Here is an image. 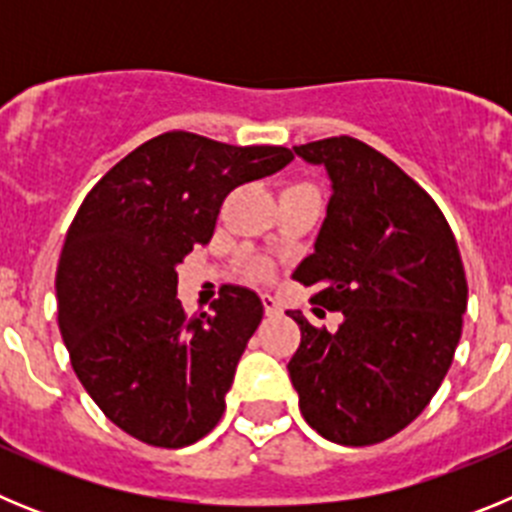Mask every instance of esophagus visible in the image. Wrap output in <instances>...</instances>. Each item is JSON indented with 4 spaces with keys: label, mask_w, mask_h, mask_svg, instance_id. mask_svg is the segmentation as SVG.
I'll list each match as a JSON object with an SVG mask.
<instances>
[{
    "label": "esophagus",
    "mask_w": 512,
    "mask_h": 512,
    "mask_svg": "<svg viewBox=\"0 0 512 512\" xmlns=\"http://www.w3.org/2000/svg\"><path fill=\"white\" fill-rule=\"evenodd\" d=\"M261 302H264V312H266V315H269V318H274V315H279V312H282L279 302L274 300V297H271V295L261 297Z\"/></svg>",
    "instance_id": "34e87169"
}]
</instances>
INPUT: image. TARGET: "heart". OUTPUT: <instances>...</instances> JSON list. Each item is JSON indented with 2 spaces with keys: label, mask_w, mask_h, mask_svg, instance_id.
Here are the masks:
<instances>
[{
  "label": "heart",
  "mask_w": 512,
  "mask_h": 512,
  "mask_svg": "<svg viewBox=\"0 0 512 512\" xmlns=\"http://www.w3.org/2000/svg\"><path fill=\"white\" fill-rule=\"evenodd\" d=\"M261 271V274H266V269H259Z\"/></svg>",
  "instance_id": "obj_1"
}]
</instances>
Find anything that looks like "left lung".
Segmentation results:
<instances>
[{
	"label": "left lung",
	"mask_w": 512,
	"mask_h": 512,
	"mask_svg": "<svg viewBox=\"0 0 512 512\" xmlns=\"http://www.w3.org/2000/svg\"><path fill=\"white\" fill-rule=\"evenodd\" d=\"M295 153L323 166L330 202L315 251L292 279L312 302L341 310L336 333L302 330L289 379L307 425L343 446L400 433L449 372L467 310L456 238L436 202L390 158L361 140L325 138Z\"/></svg>",
	"instance_id": "left-lung-1"
}]
</instances>
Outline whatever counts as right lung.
Listing matches in <instances>:
<instances>
[{"mask_svg": "<svg viewBox=\"0 0 512 512\" xmlns=\"http://www.w3.org/2000/svg\"><path fill=\"white\" fill-rule=\"evenodd\" d=\"M289 161L282 146L174 130L128 153L81 202L58 259V328L84 390L138 441L182 449L223 418L264 305L228 284L212 312L187 318L176 266L210 243L235 187Z\"/></svg>", "mask_w": 512, "mask_h": 512, "instance_id": "obj_1", "label": "right lung"}]
</instances>
